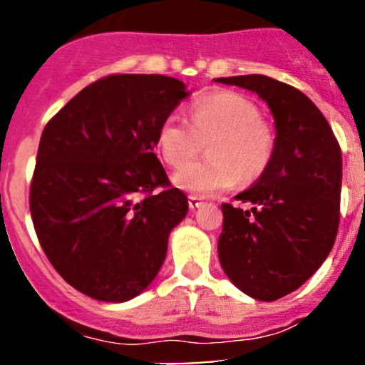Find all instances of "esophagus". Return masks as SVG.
<instances>
[{"mask_svg": "<svg viewBox=\"0 0 365 365\" xmlns=\"http://www.w3.org/2000/svg\"><path fill=\"white\" fill-rule=\"evenodd\" d=\"M188 206H190L192 211H194V209H197V207H200V206H202V200H200L199 197H195V195H190V197H188Z\"/></svg>", "mask_w": 365, "mask_h": 365, "instance_id": "1", "label": "esophagus"}]
</instances>
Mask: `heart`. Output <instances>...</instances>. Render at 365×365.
<instances>
[{
  "label": "heart",
  "mask_w": 365,
  "mask_h": 365,
  "mask_svg": "<svg viewBox=\"0 0 365 365\" xmlns=\"http://www.w3.org/2000/svg\"><path fill=\"white\" fill-rule=\"evenodd\" d=\"M208 144L206 162H190ZM161 156L173 168L175 185L195 195H215L235 183L252 182L269 166L274 154V133L259 120L254 103L235 92L200 98L188 110V123L170 115L158 132Z\"/></svg>",
  "instance_id": "heart-1"
}]
</instances>
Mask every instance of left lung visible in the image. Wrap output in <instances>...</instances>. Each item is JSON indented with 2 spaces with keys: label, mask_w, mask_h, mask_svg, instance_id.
<instances>
[{
  "label": "left lung",
  "mask_w": 365,
  "mask_h": 365,
  "mask_svg": "<svg viewBox=\"0 0 365 365\" xmlns=\"http://www.w3.org/2000/svg\"><path fill=\"white\" fill-rule=\"evenodd\" d=\"M255 92L274 120V154L252 187L223 204L217 255L238 290L262 302L295 292L326 261L340 223L341 150L304 92L264 75L215 78Z\"/></svg>",
  "instance_id": "left-lung-1"
}]
</instances>
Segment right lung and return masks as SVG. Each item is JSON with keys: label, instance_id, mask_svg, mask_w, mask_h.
Instances as JSON below:
<instances>
[{"label": "right lung", "instance_id": "add662e5", "mask_svg": "<svg viewBox=\"0 0 365 365\" xmlns=\"http://www.w3.org/2000/svg\"><path fill=\"white\" fill-rule=\"evenodd\" d=\"M190 92L165 75H110L70 99L41 135L31 215L66 283L127 302L154 282L187 197L154 154L161 123Z\"/></svg>", "mask_w": 365, "mask_h": 365}]
</instances>
